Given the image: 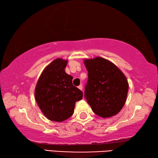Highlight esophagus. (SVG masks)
Wrapping results in <instances>:
<instances>
[{
  "label": "esophagus",
  "mask_w": 158,
  "mask_h": 158,
  "mask_svg": "<svg viewBox=\"0 0 158 158\" xmlns=\"http://www.w3.org/2000/svg\"><path fill=\"white\" fill-rule=\"evenodd\" d=\"M78 89H80V90H83V85H82L81 84V85H79V86H78Z\"/></svg>",
  "instance_id": "esophagus-1"
}]
</instances>
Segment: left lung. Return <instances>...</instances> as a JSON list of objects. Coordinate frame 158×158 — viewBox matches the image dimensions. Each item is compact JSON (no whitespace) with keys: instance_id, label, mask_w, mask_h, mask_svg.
Listing matches in <instances>:
<instances>
[{"instance_id":"1","label":"left lung","mask_w":158,"mask_h":158,"mask_svg":"<svg viewBox=\"0 0 158 158\" xmlns=\"http://www.w3.org/2000/svg\"><path fill=\"white\" fill-rule=\"evenodd\" d=\"M88 71L84 98L93 111L109 118L121 110L126 101L128 83L123 73L108 60L101 57L86 59Z\"/></svg>"}]
</instances>
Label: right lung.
<instances>
[{
  "instance_id": "1",
  "label": "right lung",
  "mask_w": 158,
  "mask_h": 158,
  "mask_svg": "<svg viewBox=\"0 0 158 158\" xmlns=\"http://www.w3.org/2000/svg\"><path fill=\"white\" fill-rule=\"evenodd\" d=\"M68 60L57 58L47 66L37 83L35 97L42 113L50 121L62 122L74 113L83 93L73 84V77L65 68Z\"/></svg>"
}]
</instances>
